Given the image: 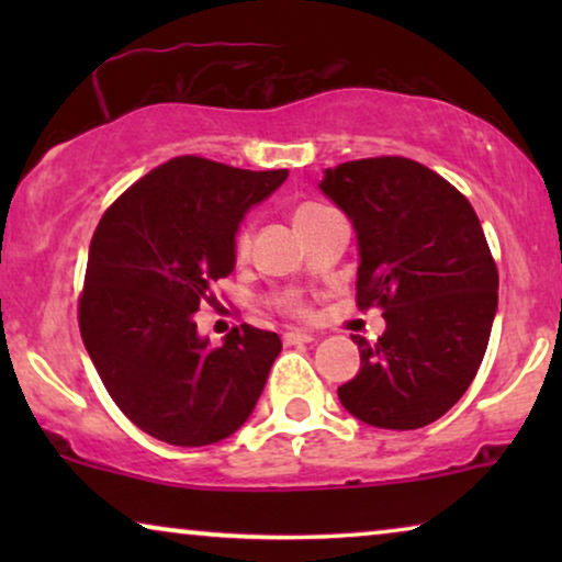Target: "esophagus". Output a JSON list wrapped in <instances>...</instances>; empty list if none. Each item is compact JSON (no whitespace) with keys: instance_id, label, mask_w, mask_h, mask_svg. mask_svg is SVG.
I'll return each instance as SVG.
<instances>
[{"instance_id":"obj_1","label":"esophagus","mask_w":562,"mask_h":562,"mask_svg":"<svg viewBox=\"0 0 562 562\" xmlns=\"http://www.w3.org/2000/svg\"><path fill=\"white\" fill-rule=\"evenodd\" d=\"M314 337L310 333H302V329H289V333H283V342L286 345H304V342H312Z\"/></svg>"}]
</instances>
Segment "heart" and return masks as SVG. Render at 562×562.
Here are the masks:
<instances>
[{
    "mask_svg": "<svg viewBox=\"0 0 562 562\" xmlns=\"http://www.w3.org/2000/svg\"><path fill=\"white\" fill-rule=\"evenodd\" d=\"M314 210H319V206H317V204H304V206H299L296 214H294V220L302 217V214H306V212H314ZM248 245H250V235H248V233L237 235V243H235L237 256H245V250H248ZM286 306H289V310H294V312H302V304H299L296 299H289Z\"/></svg>",
    "mask_w": 562,
    "mask_h": 562,
    "instance_id": "1",
    "label": "heart"
}]
</instances>
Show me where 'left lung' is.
I'll return each mask as SVG.
<instances>
[{"label": "left lung", "instance_id": "8db88e82", "mask_svg": "<svg viewBox=\"0 0 562 562\" xmlns=\"http://www.w3.org/2000/svg\"><path fill=\"white\" fill-rule=\"evenodd\" d=\"M319 191L352 222L358 306H383L375 342L356 335L360 371L337 396L381 429H417L458 404L479 373L498 306V273L479 214L409 158L327 168Z\"/></svg>", "mask_w": 562, "mask_h": 562}]
</instances>
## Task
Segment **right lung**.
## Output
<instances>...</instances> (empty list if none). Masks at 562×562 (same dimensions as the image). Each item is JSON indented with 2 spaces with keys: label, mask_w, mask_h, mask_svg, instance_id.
<instances>
[{
  "label": "right lung",
  "mask_w": 562,
  "mask_h": 562,
  "mask_svg": "<svg viewBox=\"0 0 562 562\" xmlns=\"http://www.w3.org/2000/svg\"><path fill=\"white\" fill-rule=\"evenodd\" d=\"M183 156L133 183L89 245L81 340L122 414L156 440L202 448L256 409L281 337L240 325L222 345L196 333L210 283L235 271V235L283 181Z\"/></svg>",
  "instance_id": "right-lung-1"
}]
</instances>
